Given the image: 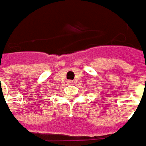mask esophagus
Returning a JSON list of instances; mask_svg holds the SVG:
<instances>
[{
  "label": "esophagus",
  "mask_w": 146,
  "mask_h": 146,
  "mask_svg": "<svg viewBox=\"0 0 146 146\" xmlns=\"http://www.w3.org/2000/svg\"><path fill=\"white\" fill-rule=\"evenodd\" d=\"M71 82H72V81H69V83H71Z\"/></svg>",
  "instance_id": "34e87169"
}]
</instances>
